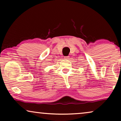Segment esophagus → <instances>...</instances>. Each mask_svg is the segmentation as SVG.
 <instances>
[{
  "instance_id": "1",
  "label": "esophagus",
  "mask_w": 121,
  "mask_h": 121,
  "mask_svg": "<svg viewBox=\"0 0 121 121\" xmlns=\"http://www.w3.org/2000/svg\"><path fill=\"white\" fill-rule=\"evenodd\" d=\"M69 58V56H66V57H64V59H68Z\"/></svg>"
}]
</instances>
